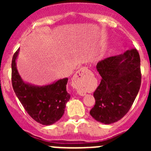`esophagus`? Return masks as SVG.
I'll return each mask as SVG.
<instances>
[{
	"label": "esophagus",
	"mask_w": 151,
	"mask_h": 151,
	"mask_svg": "<svg viewBox=\"0 0 151 151\" xmlns=\"http://www.w3.org/2000/svg\"><path fill=\"white\" fill-rule=\"evenodd\" d=\"M89 72L90 71L86 67H82L76 72V74L74 76V79H73V83H74V85L76 87V88L80 90L82 85H83V80L88 75ZM80 93L83 96L84 95V93H83L82 92Z\"/></svg>",
	"instance_id": "obj_1"
}]
</instances>
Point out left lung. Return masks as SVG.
Listing matches in <instances>:
<instances>
[{"instance_id": "obj_1", "label": "left lung", "mask_w": 151, "mask_h": 151, "mask_svg": "<svg viewBox=\"0 0 151 151\" xmlns=\"http://www.w3.org/2000/svg\"><path fill=\"white\" fill-rule=\"evenodd\" d=\"M101 83L93 93L96 103L90 111L97 121L110 124L124 117L141 85L140 58L136 48L99 62Z\"/></svg>"}]
</instances>
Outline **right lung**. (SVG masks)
<instances>
[{
    "instance_id": "obj_1",
    "label": "right lung",
    "mask_w": 151,
    "mask_h": 151,
    "mask_svg": "<svg viewBox=\"0 0 151 151\" xmlns=\"http://www.w3.org/2000/svg\"><path fill=\"white\" fill-rule=\"evenodd\" d=\"M19 50L15 52L12 61V83L15 94L28 115L36 122L45 126L53 124L63 116L70 99V94L66 91L68 78L42 87L24 83L16 67Z\"/></svg>"
}]
</instances>
